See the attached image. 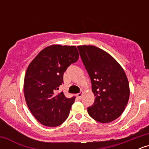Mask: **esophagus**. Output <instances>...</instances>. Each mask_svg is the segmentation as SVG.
<instances>
[{"label": "esophagus", "instance_id": "obj_1", "mask_svg": "<svg viewBox=\"0 0 149 149\" xmlns=\"http://www.w3.org/2000/svg\"><path fill=\"white\" fill-rule=\"evenodd\" d=\"M83 92H79L78 94H77V97H78L79 99H81V97H83Z\"/></svg>", "mask_w": 149, "mask_h": 149}]
</instances>
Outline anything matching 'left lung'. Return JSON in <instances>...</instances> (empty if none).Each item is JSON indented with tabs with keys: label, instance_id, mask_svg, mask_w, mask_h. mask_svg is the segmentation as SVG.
<instances>
[{
	"label": "left lung",
	"instance_id": "left-lung-1",
	"mask_svg": "<svg viewBox=\"0 0 149 149\" xmlns=\"http://www.w3.org/2000/svg\"><path fill=\"white\" fill-rule=\"evenodd\" d=\"M80 57L92 82L95 102L88 114L97 122L117 119L127 106L130 86L122 66L111 54L93 45L78 46Z\"/></svg>",
	"mask_w": 149,
	"mask_h": 149
}]
</instances>
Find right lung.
Masks as SVG:
<instances>
[{
	"label": "right lung",
	"instance_id": "add662e5",
	"mask_svg": "<svg viewBox=\"0 0 149 149\" xmlns=\"http://www.w3.org/2000/svg\"><path fill=\"white\" fill-rule=\"evenodd\" d=\"M76 46L52 45L42 49L29 65L24 92L30 111L40 123L60 125L67 119L75 97L68 99L57 92L66 69L78 61Z\"/></svg>",
	"mask_w": 149,
	"mask_h": 149
}]
</instances>
